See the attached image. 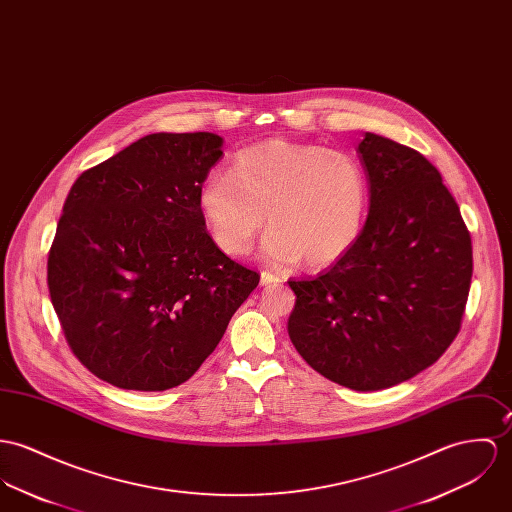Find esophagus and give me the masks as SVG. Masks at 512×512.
I'll return each instance as SVG.
<instances>
[{"instance_id": "34e87169", "label": "esophagus", "mask_w": 512, "mask_h": 512, "mask_svg": "<svg viewBox=\"0 0 512 512\" xmlns=\"http://www.w3.org/2000/svg\"><path fill=\"white\" fill-rule=\"evenodd\" d=\"M281 278L278 274H272V272H262L260 274V285H279Z\"/></svg>"}]
</instances>
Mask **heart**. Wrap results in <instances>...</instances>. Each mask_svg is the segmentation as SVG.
<instances>
[{
    "instance_id": "b5f03b06",
    "label": "heart",
    "mask_w": 512,
    "mask_h": 512,
    "mask_svg": "<svg viewBox=\"0 0 512 512\" xmlns=\"http://www.w3.org/2000/svg\"><path fill=\"white\" fill-rule=\"evenodd\" d=\"M370 187L346 152L272 139L240 150L229 172L209 174L199 211L219 248L244 254L266 223L264 256L326 268L344 258L364 229Z\"/></svg>"
}]
</instances>
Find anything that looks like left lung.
Wrapping results in <instances>:
<instances>
[{"instance_id": "8db88e82", "label": "left lung", "mask_w": 512, "mask_h": 512, "mask_svg": "<svg viewBox=\"0 0 512 512\" xmlns=\"http://www.w3.org/2000/svg\"><path fill=\"white\" fill-rule=\"evenodd\" d=\"M370 213L352 250L297 295L287 332L303 360L354 391L432 366L464 317L473 256L460 207L417 150L366 133L358 144Z\"/></svg>"}]
</instances>
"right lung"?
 I'll use <instances>...</instances> for the list:
<instances>
[{
    "mask_svg": "<svg viewBox=\"0 0 512 512\" xmlns=\"http://www.w3.org/2000/svg\"><path fill=\"white\" fill-rule=\"evenodd\" d=\"M213 133H154L86 170L48 252V291L74 356L133 391L187 381L260 276L225 256L197 193L223 156Z\"/></svg>",
    "mask_w": 512,
    "mask_h": 512,
    "instance_id": "add662e5",
    "label": "right lung"
}]
</instances>
